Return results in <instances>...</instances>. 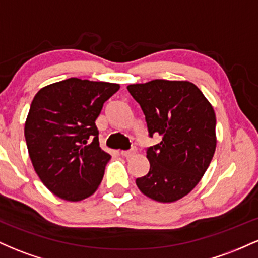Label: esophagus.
<instances>
[{"label":"esophagus","instance_id":"34e87169","mask_svg":"<svg viewBox=\"0 0 258 258\" xmlns=\"http://www.w3.org/2000/svg\"><path fill=\"white\" fill-rule=\"evenodd\" d=\"M135 152H136L135 148H132V149H130V150H121V155L128 158V156H132L133 154H135Z\"/></svg>","mask_w":258,"mask_h":258}]
</instances>
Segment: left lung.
<instances>
[{
    "mask_svg": "<svg viewBox=\"0 0 258 258\" xmlns=\"http://www.w3.org/2000/svg\"><path fill=\"white\" fill-rule=\"evenodd\" d=\"M127 90L143 110L148 136H161L160 143L147 148L149 172L136 184L153 200H178L199 183L214 158V108L188 81L153 80Z\"/></svg>",
    "mask_w": 258,
    "mask_h": 258,
    "instance_id": "left-lung-1",
    "label": "left lung"
}]
</instances>
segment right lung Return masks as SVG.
I'll return each instance as SVG.
<instances>
[{
    "label": "right lung",
    "instance_id": "1",
    "mask_svg": "<svg viewBox=\"0 0 258 258\" xmlns=\"http://www.w3.org/2000/svg\"><path fill=\"white\" fill-rule=\"evenodd\" d=\"M120 86L70 78L34 97L25 122L32 166L52 193L80 201L97 190L110 155L99 147L96 119Z\"/></svg>",
    "mask_w": 258,
    "mask_h": 258
}]
</instances>
